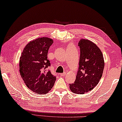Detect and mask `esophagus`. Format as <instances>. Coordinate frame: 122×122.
<instances>
[{"label":"esophagus","instance_id":"1","mask_svg":"<svg viewBox=\"0 0 122 122\" xmlns=\"http://www.w3.org/2000/svg\"><path fill=\"white\" fill-rule=\"evenodd\" d=\"M66 72H64V73H61V76H64L66 75Z\"/></svg>","mask_w":122,"mask_h":122}]
</instances>
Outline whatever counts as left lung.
Returning a JSON list of instances; mask_svg holds the SVG:
<instances>
[{"label": "left lung", "mask_w": 122, "mask_h": 122, "mask_svg": "<svg viewBox=\"0 0 122 122\" xmlns=\"http://www.w3.org/2000/svg\"><path fill=\"white\" fill-rule=\"evenodd\" d=\"M78 46L80 50L79 69L75 81L69 85L72 92L83 94L98 84L103 74L104 61L101 51L91 41L81 40Z\"/></svg>", "instance_id": "8db88e82"}]
</instances>
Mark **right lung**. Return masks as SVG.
<instances>
[{
    "label": "right lung",
    "mask_w": 122,
    "mask_h": 122,
    "mask_svg": "<svg viewBox=\"0 0 122 122\" xmlns=\"http://www.w3.org/2000/svg\"><path fill=\"white\" fill-rule=\"evenodd\" d=\"M53 43L51 38H38L28 43L21 53L20 75L28 88L36 94L48 93L56 80L48 69L51 65L47 57Z\"/></svg>",
    "instance_id": "add662e5"
}]
</instances>
